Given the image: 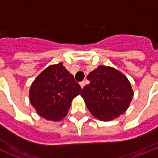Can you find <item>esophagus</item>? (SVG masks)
<instances>
[{
	"label": "esophagus",
	"instance_id": "obj_1",
	"mask_svg": "<svg viewBox=\"0 0 158 158\" xmlns=\"http://www.w3.org/2000/svg\"><path fill=\"white\" fill-rule=\"evenodd\" d=\"M79 84H80V86H81V87H82V88H83V87H84L85 85H86V84H85V82H84V81H82V82H81L80 83H79Z\"/></svg>",
	"mask_w": 158,
	"mask_h": 158
}]
</instances>
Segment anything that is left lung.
Returning <instances> with one entry per match:
<instances>
[{
    "mask_svg": "<svg viewBox=\"0 0 158 158\" xmlns=\"http://www.w3.org/2000/svg\"><path fill=\"white\" fill-rule=\"evenodd\" d=\"M81 96L95 118L110 121L128 109L134 92L127 76L113 67L100 65L87 76Z\"/></svg>",
    "mask_w": 158,
    "mask_h": 158,
    "instance_id": "1",
    "label": "left lung"
}]
</instances>
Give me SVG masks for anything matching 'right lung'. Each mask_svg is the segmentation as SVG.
I'll return each mask as SVG.
<instances>
[{"label": "right lung", "mask_w": 158, "mask_h": 158, "mask_svg": "<svg viewBox=\"0 0 158 158\" xmlns=\"http://www.w3.org/2000/svg\"><path fill=\"white\" fill-rule=\"evenodd\" d=\"M82 88L63 63L47 67L32 82L29 99L36 113L45 120L60 121L65 117L72 102Z\"/></svg>", "instance_id": "obj_1"}]
</instances>
